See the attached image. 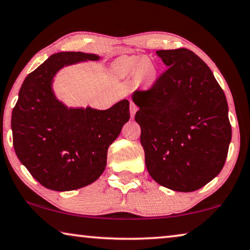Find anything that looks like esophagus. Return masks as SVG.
<instances>
[{
    "label": "esophagus",
    "mask_w": 250,
    "mask_h": 250,
    "mask_svg": "<svg viewBox=\"0 0 250 250\" xmlns=\"http://www.w3.org/2000/svg\"><path fill=\"white\" fill-rule=\"evenodd\" d=\"M138 110V106L133 104V102H130V113H131V118L134 117Z\"/></svg>",
    "instance_id": "esophagus-1"
}]
</instances>
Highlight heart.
Instances as JSON below:
<instances>
[{
	"instance_id": "b5f03b06",
	"label": "heart",
	"mask_w": 250,
	"mask_h": 250,
	"mask_svg": "<svg viewBox=\"0 0 250 250\" xmlns=\"http://www.w3.org/2000/svg\"><path fill=\"white\" fill-rule=\"evenodd\" d=\"M113 70L120 77L132 73L134 78L145 83H152L157 78V68L148 58H138L136 55H122L113 63Z\"/></svg>"
}]
</instances>
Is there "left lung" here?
<instances>
[{
	"label": "left lung",
	"instance_id": "left-lung-1",
	"mask_svg": "<svg viewBox=\"0 0 250 250\" xmlns=\"http://www.w3.org/2000/svg\"><path fill=\"white\" fill-rule=\"evenodd\" d=\"M156 53L168 69L151 88L132 94L146 167L166 188L195 191L221 171L227 158V100L211 70L192 51Z\"/></svg>",
	"mask_w": 250,
	"mask_h": 250
}]
</instances>
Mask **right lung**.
<instances>
[{
    "mask_svg": "<svg viewBox=\"0 0 250 250\" xmlns=\"http://www.w3.org/2000/svg\"><path fill=\"white\" fill-rule=\"evenodd\" d=\"M97 54H52L25 78L12 111L15 153L43 187L70 191L96 181L104 171L108 148L129 121V101L108 110L68 108L55 98L54 75L63 66L97 61Z\"/></svg>",
    "mask_w": 250,
    "mask_h": 250,
    "instance_id": "obj_1",
    "label": "right lung"
}]
</instances>
